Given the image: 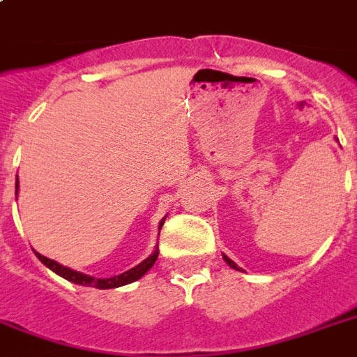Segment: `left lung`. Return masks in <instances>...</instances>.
I'll return each mask as SVG.
<instances>
[{"instance_id":"left-lung-1","label":"left lung","mask_w":357,"mask_h":357,"mask_svg":"<svg viewBox=\"0 0 357 357\" xmlns=\"http://www.w3.org/2000/svg\"><path fill=\"white\" fill-rule=\"evenodd\" d=\"M222 257H224V261H226V263H228V265L231 266V268H235V271H241V268H238V266H237V263H234V261L229 259L228 255H222Z\"/></svg>"}]
</instances>
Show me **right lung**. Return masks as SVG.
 <instances>
[{"instance_id": "right-lung-1", "label": "right lung", "mask_w": 357, "mask_h": 357, "mask_svg": "<svg viewBox=\"0 0 357 357\" xmlns=\"http://www.w3.org/2000/svg\"><path fill=\"white\" fill-rule=\"evenodd\" d=\"M16 192H18V181H16ZM162 224H165V218H162L161 224H159V228H162ZM35 255L47 266V268H50V271H53L55 274H59V276H63L64 280H68V282L77 283V285H86V287L114 289V287H122V285H128V283L137 282L139 278L144 276L146 272L150 271L151 266H153V263H155L157 255H159V250H157L155 246V250H153V254H151L150 257H146V259L142 261V263H139L137 266H133V268H129V271L122 272V274L113 278L86 276V274H83V272L72 271V268H68V266H63L61 263H57V261L47 259V257H44L42 254H38V252H35Z\"/></svg>"}]
</instances>
